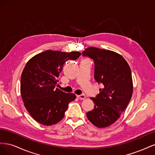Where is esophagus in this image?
<instances>
[{
	"mask_svg": "<svg viewBox=\"0 0 155 155\" xmlns=\"http://www.w3.org/2000/svg\"><path fill=\"white\" fill-rule=\"evenodd\" d=\"M77 97L79 100H85L86 97L84 94H81V95H78Z\"/></svg>",
	"mask_w": 155,
	"mask_h": 155,
	"instance_id": "obj_1",
	"label": "esophagus"
}]
</instances>
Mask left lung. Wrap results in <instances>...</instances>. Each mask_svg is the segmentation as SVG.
<instances>
[{
  "instance_id": "obj_1",
  "label": "left lung",
  "mask_w": 155,
  "mask_h": 155,
  "mask_svg": "<svg viewBox=\"0 0 155 155\" xmlns=\"http://www.w3.org/2000/svg\"><path fill=\"white\" fill-rule=\"evenodd\" d=\"M81 54L94 61V78L102 85L100 93L91 97L94 108L87 116L94 125L106 127L120 118L132 97L130 68L122 56L114 51L89 47Z\"/></svg>"
}]
</instances>
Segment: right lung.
Listing matches in <instances>:
<instances>
[{
	"instance_id": "add662e5",
	"label": "right lung",
	"mask_w": 155,
	"mask_h": 155,
	"mask_svg": "<svg viewBox=\"0 0 155 155\" xmlns=\"http://www.w3.org/2000/svg\"><path fill=\"white\" fill-rule=\"evenodd\" d=\"M78 51L46 50L28 61L21 78V94L26 110L37 122L44 125L58 123L76 95L55 88L59 74L68 60H76Z\"/></svg>"
}]
</instances>
